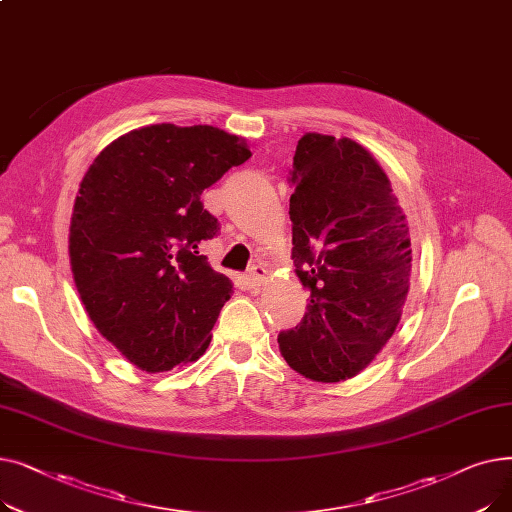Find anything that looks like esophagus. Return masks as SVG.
Segmentation results:
<instances>
[{"mask_svg": "<svg viewBox=\"0 0 512 512\" xmlns=\"http://www.w3.org/2000/svg\"><path fill=\"white\" fill-rule=\"evenodd\" d=\"M267 280V270L263 265H255L253 270H251V274H249V282H251V288H255V290H259L261 286H263V282Z\"/></svg>", "mask_w": 512, "mask_h": 512, "instance_id": "34e87169", "label": "esophagus"}]
</instances>
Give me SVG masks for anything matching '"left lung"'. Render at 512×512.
Wrapping results in <instances>:
<instances>
[{
    "label": "left lung",
    "mask_w": 512,
    "mask_h": 512,
    "mask_svg": "<svg viewBox=\"0 0 512 512\" xmlns=\"http://www.w3.org/2000/svg\"><path fill=\"white\" fill-rule=\"evenodd\" d=\"M288 182L292 259L311 301L280 332L286 363L313 382L355 378L392 338L411 286L407 215L375 157L351 139L305 132Z\"/></svg>",
    "instance_id": "8db88e82"
}]
</instances>
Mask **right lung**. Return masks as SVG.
I'll return each mask as SVG.
<instances>
[{"label":"right lung","instance_id":"obj_1","mask_svg":"<svg viewBox=\"0 0 512 512\" xmlns=\"http://www.w3.org/2000/svg\"><path fill=\"white\" fill-rule=\"evenodd\" d=\"M251 157L215 126L151 124L107 145L72 209L68 253L99 334L147 373L197 361L232 294L199 253L218 234L201 193Z\"/></svg>","mask_w":512,"mask_h":512}]
</instances>
